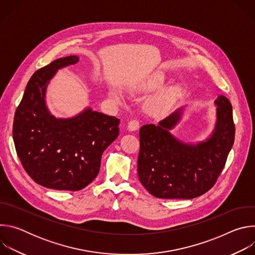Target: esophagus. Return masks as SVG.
<instances>
[{
  "instance_id": "esophagus-1",
  "label": "esophagus",
  "mask_w": 255,
  "mask_h": 255,
  "mask_svg": "<svg viewBox=\"0 0 255 255\" xmlns=\"http://www.w3.org/2000/svg\"><path fill=\"white\" fill-rule=\"evenodd\" d=\"M128 130L129 131H136L139 129V122L137 120H131L129 123H128V126H127Z\"/></svg>"
}]
</instances>
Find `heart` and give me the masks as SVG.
<instances>
[{"instance_id": "1", "label": "heart", "mask_w": 255, "mask_h": 255, "mask_svg": "<svg viewBox=\"0 0 255 255\" xmlns=\"http://www.w3.org/2000/svg\"><path fill=\"white\" fill-rule=\"evenodd\" d=\"M159 83H160V81L158 80V81H156L155 83H153L152 86H157ZM110 95H111L113 98H115L116 100H120V99H121V92H120L118 89H111V90H110ZM176 95H177V90H176V89H174V88L169 89V90H167L165 93L161 94L160 96H158V97H156L154 100H152L151 106H152L153 108H158V107L162 106L164 103H166L167 101H169V100L175 98Z\"/></svg>"}]
</instances>
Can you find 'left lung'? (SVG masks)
Masks as SVG:
<instances>
[{
	"mask_svg": "<svg viewBox=\"0 0 255 255\" xmlns=\"http://www.w3.org/2000/svg\"><path fill=\"white\" fill-rule=\"evenodd\" d=\"M216 122L201 141L187 142L170 130L180 122L187 105L159 121L140 128L137 171L140 183L159 199H194L216 183L233 146L235 126L232 106L224 96L214 101Z\"/></svg>",
	"mask_w": 255,
	"mask_h": 255,
	"instance_id": "8db88e82",
	"label": "left lung"
}]
</instances>
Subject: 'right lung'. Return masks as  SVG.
Segmentation results:
<instances>
[{
	"label": "right lung",
	"instance_id": "obj_1",
	"mask_svg": "<svg viewBox=\"0 0 255 255\" xmlns=\"http://www.w3.org/2000/svg\"><path fill=\"white\" fill-rule=\"evenodd\" d=\"M80 57L58 58L29 80L17 108L13 139L22 165L38 185L76 192L86 188L100 171L102 154L119 135L120 120L86 107L77 115L57 118L46 104V92L58 69Z\"/></svg>",
	"mask_w": 255,
	"mask_h": 255
}]
</instances>
